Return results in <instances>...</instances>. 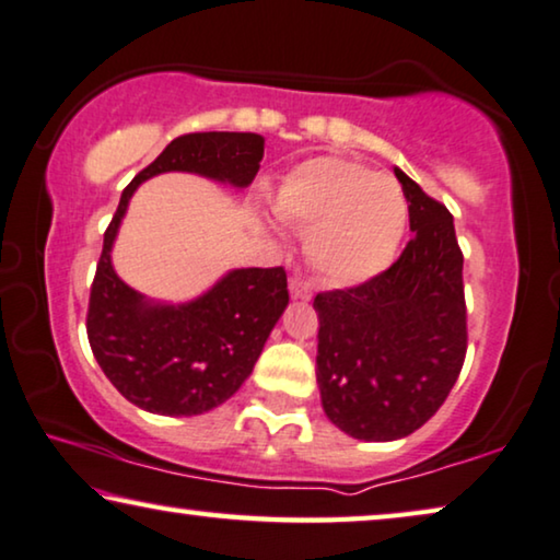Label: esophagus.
I'll return each instance as SVG.
<instances>
[{
  "instance_id": "1",
  "label": "esophagus",
  "mask_w": 560,
  "mask_h": 560,
  "mask_svg": "<svg viewBox=\"0 0 560 560\" xmlns=\"http://www.w3.org/2000/svg\"><path fill=\"white\" fill-rule=\"evenodd\" d=\"M289 289H291V296L302 299V302H306V299L312 296L310 281L302 279V277H291V279H289Z\"/></svg>"
}]
</instances>
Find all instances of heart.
I'll list each match as a JSON object with an SVG mask.
<instances>
[{"instance_id": "obj_1", "label": "heart", "mask_w": 560, "mask_h": 560, "mask_svg": "<svg viewBox=\"0 0 560 560\" xmlns=\"http://www.w3.org/2000/svg\"><path fill=\"white\" fill-rule=\"evenodd\" d=\"M273 212L306 231V256L335 283L381 273L404 238L408 208L396 179L342 156L296 164L273 190Z\"/></svg>"}]
</instances>
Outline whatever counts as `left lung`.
Masks as SVG:
<instances>
[{"instance_id": "1", "label": "left lung", "mask_w": 560, "mask_h": 560, "mask_svg": "<svg viewBox=\"0 0 560 560\" xmlns=\"http://www.w3.org/2000/svg\"><path fill=\"white\" fill-rule=\"evenodd\" d=\"M396 177L411 241L385 271L314 296L322 406L337 429L365 441L421 429L454 388L467 355L454 218L404 172Z\"/></svg>"}]
</instances>
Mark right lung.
Listing matches in <instances>:
<instances>
[{
  "instance_id": "1",
  "label": "right lung",
  "mask_w": 560,
  "mask_h": 560,
  "mask_svg": "<svg viewBox=\"0 0 560 560\" xmlns=\"http://www.w3.org/2000/svg\"><path fill=\"white\" fill-rule=\"evenodd\" d=\"M264 160V137L195 131L172 139L124 187L104 233L91 283L85 332L114 388L133 406L162 416H198L225 404L250 375L289 304L287 271L238 269L190 304H149L112 266V243L137 185L160 172H198L246 187Z\"/></svg>"
}]
</instances>
